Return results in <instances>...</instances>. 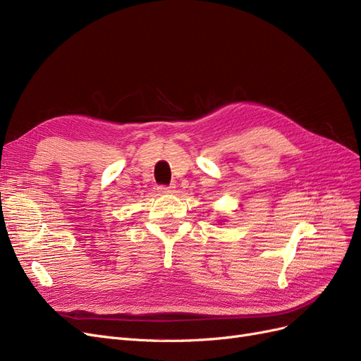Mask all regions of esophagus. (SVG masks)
<instances>
[{"label":"esophagus","instance_id":"1","mask_svg":"<svg viewBox=\"0 0 361 361\" xmlns=\"http://www.w3.org/2000/svg\"><path fill=\"white\" fill-rule=\"evenodd\" d=\"M174 185H170V187H158V192L159 194H171V192H174Z\"/></svg>","mask_w":361,"mask_h":361}]
</instances>
